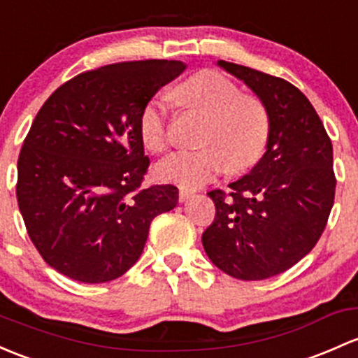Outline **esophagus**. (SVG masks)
Listing matches in <instances>:
<instances>
[{
  "instance_id": "1",
  "label": "esophagus",
  "mask_w": 358,
  "mask_h": 358,
  "mask_svg": "<svg viewBox=\"0 0 358 358\" xmlns=\"http://www.w3.org/2000/svg\"><path fill=\"white\" fill-rule=\"evenodd\" d=\"M192 195H194V192L189 190V189H183V187H180V192H178L180 202H185L187 199L192 197Z\"/></svg>"
}]
</instances>
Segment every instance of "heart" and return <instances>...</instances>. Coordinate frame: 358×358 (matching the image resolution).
<instances>
[{"mask_svg":"<svg viewBox=\"0 0 358 358\" xmlns=\"http://www.w3.org/2000/svg\"><path fill=\"white\" fill-rule=\"evenodd\" d=\"M173 99L185 110L206 116L197 149H183L157 164L161 180L197 189L228 166L245 171L261 159L269 141L271 116L257 96L242 92L220 71L206 70L187 78L173 90ZM138 130L144 145L152 152L169 148V103L156 96L141 113Z\"/></svg>","mask_w":358,"mask_h":358,"instance_id":"b5f03b06","label":"heart"}]
</instances>
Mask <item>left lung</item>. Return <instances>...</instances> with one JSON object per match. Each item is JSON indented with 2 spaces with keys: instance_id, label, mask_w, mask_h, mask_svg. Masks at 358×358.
<instances>
[{
  "instance_id": "1",
  "label": "left lung",
  "mask_w": 358,
  "mask_h": 358,
  "mask_svg": "<svg viewBox=\"0 0 358 358\" xmlns=\"http://www.w3.org/2000/svg\"><path fill=\"white\" fill-rule=\"evenodd\" d=\"M271 116L268 149L250 173L210 190L216 216L202 245L216 268L257 281L295 266L321 238L334 204L333 145L310 101L285 78L220 59Z\"/></svg>"
}]
</instances>
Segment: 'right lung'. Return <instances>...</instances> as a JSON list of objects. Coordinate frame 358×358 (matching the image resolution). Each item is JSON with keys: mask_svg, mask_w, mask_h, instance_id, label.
Masks as SVG:
<instances>
[{"mask_svg": "<svg viewBox=\"0 0 358 358\" xmlns=\"http://www.w3.org/2000/svg\"><path fill=\"white\" fill-rule=\"evenodd\" d=\"M182 62L144 59L84 71L48 97L18 156L17 201L41 257L75 281L106 283L144 250L150 221L178 202L175 185L142 187L138 120Z\"/></svg>", "mask_w": 358, "mask_h": 358, "instance_id": "obj_1", "label": "right lung"}]
</instances>
